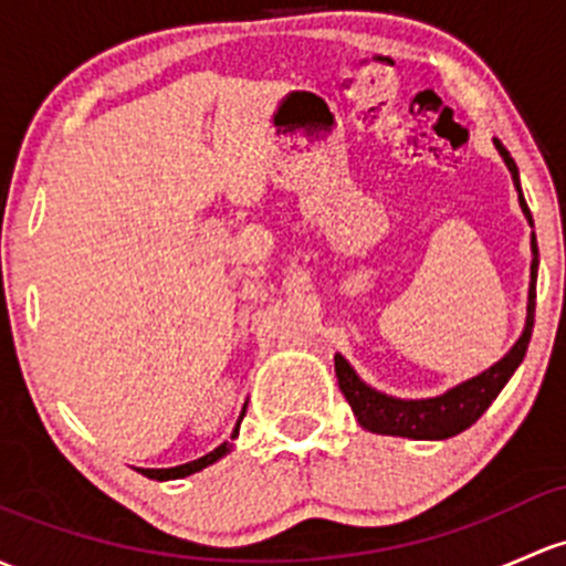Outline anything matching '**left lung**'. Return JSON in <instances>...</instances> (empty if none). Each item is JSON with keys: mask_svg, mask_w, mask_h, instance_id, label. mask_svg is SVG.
<instances>
[{"mask_svg": "<svg viewBox=\"0 0 566 566\" xmlns=\"http://www.w3.org/2000/svg\"><path fill=\"white\" fill-rule=\"evenodd\" d=\"M499 154L507 163L510 174H513L515 187H518V200L523 213L532 222V211H528L526 200L521 195L518 184V168H515L513 157H510L507 148L496 140ZM534 247V260H532V287H528V317L523 336L515 342V347L504 355L496 366H491L480 377L469 379V382L458 385V388L448 390L444 396L437 398H423V401H401V398H390L385 392L371 390L368 385H363L358 374L349 368V363L336 355V377L338 388H342L344 398L353 407L355 418L363 428L374 433H388V437H409V439H448L455 433L467 431L469 426L478 423L483 418V412L493 403V398L502 392L507 379L513 377L515 368L521 366L523 355H526L528 338H532L534 328V298H537V241Z\"/></svg>", "mask_w": 566, "mask_h": 566, "instance_id": "8db88e82", "label": "left lung"}]
</instances>
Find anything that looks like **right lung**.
Wrapping results in <instances>:
<instances>
[{"instance_id": "add662e5", "label": "right lung", "mask_w": 566, "mask_h": 566, "mask_svg": "<svg viewBox=\"0 0 566 566\" xmlns=\"http://www.w3.org/2000/svg\"><path fill=\"white\" fill-rule=\"evenodd\" d=\"M241 418H243V412H241ZM235 433H238V428H235ZM228 450H230L228 442H224V444H219L217 450H211L208 455L198 458V461L181 463V467H174V469H138V472L146 474V478H151V480H178V478H187V474L200 472V469H206L208 463L219 461V458L228 453Z\"/></svg>"}]
</instances>
